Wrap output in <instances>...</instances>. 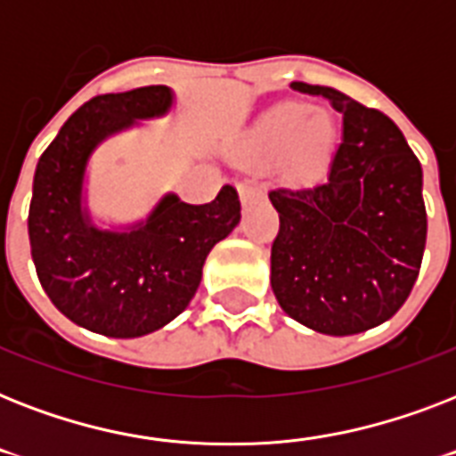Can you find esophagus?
Listing matches in <instances>:
<instances>
[{"mask_svg": "<svg viewBox=\"0 0 456 456\" xmlns=\"http://www.w3.org/2000/svg\"><path fill=\"white\" fill-rule=\"evenodd\" d=\"M239 196H241L243 206H248L256 199H260V191H257L253 182H243V184H239Z\"/></svg>", "mask_w": 456, "mask_h": 456, "instance_id": "esophagus-1", "label": "esophagus"}]
</instances>
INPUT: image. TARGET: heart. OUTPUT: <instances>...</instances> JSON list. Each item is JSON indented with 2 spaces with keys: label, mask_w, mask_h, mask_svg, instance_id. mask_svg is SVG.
<instances>
[{
  "label": "heart",
  "mask_w": 456,
  "mask_h": 456,
  "mask_svg": "<svg viewBox=\"0 0 456 456\" xmlns=\"http://www.w3.org/2000/svg\"><path fill=\"white\" fill-rule=\"evenodd\" d=\"M333 123L326 113H312L298 103L279 106L257 127L256 151L260 156H286L291 175H310L331 144Z\"/></svg>",
  "instance_id": "obj_1"
}]
</instances>
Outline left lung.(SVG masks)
<instances>
[{
	"mask_svg": "<svg viewBox=\"0 0 456 456\" xmlns=\"http://www.w3.org/2000/svg\"><path fill=\"white\" fill-rule=\"evenodd\" d=\"M343 116L329 175L272 189L279 234L272 291L312 331L353 336L388 322L421 270L426 248L424 172L388 116L333 87L293 82Z\"/></svg>",
	"mask_w": 456,
	"mask_h": 456,
	"instance_id": "1",
	"label": "left lung"
}]
</instances>
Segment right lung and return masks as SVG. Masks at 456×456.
<instances>
[{
  "mask_svg": "<svg viewBox=\"0 0 456 456\" xmlns=\"http://www.w3.org/2000/svg\"><path fill=\"white\" fill-rule=\"evenodd\" d=\"M165 85L102 94L75 110L39 156L28 213L39 284L59 312L110 338H139L186 310L208 253L241 220L234 186L191 206L165 193L149 217L120 229L94 224L85 175L96 146L139 120L170 113Z\"/></svg>",
  "mask_w": 456,
  "mask_h": 456,
  "instance_id": "add662e5",
  "label": "right lung"
}]
</instances>
